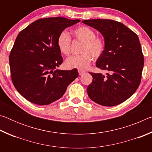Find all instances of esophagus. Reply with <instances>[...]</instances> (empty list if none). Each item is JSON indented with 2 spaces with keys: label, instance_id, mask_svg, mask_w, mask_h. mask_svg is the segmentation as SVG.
Masks as SVG:
<instances>
[{
  "label": "esophagus",
  "instance_id": "esophagus-1",
  "mask_svg": "<svg viewBox=\"0 0 152 152\" xmlns=\"http://www.w3.org/2000/svg\"><path fill=\"white\" fill-rule=\"evenodd\" d=\"M78 73H79V75H82V74L85 73V72L84 70H80V69H78Z\"/></svg>",
  "mask_w": 152,
  "mask_h": 152
}]
</instances>
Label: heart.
Instances as JSON below:
<instances>
[{
  "instance_id": "1",
  "label": "heart",
  "mask_w": 152,
  "mask_h": 152,
  "mask_svg": "<svg viewBox=\"0 0 152 152\" xmlns=\"http://www.w3.org/2000/svg\"><path fill=\"white\" fill-rule=\"evenodd\" d=\"M77 40L83 42L82 46V54L72 56L67 58L65 61L68 68L85 69L93 59L99 58L103 53L105 49L104 40L101 37L96 36L93 29L86 26H80L72 31ZM71 38L68 33L62 31L59 34L57 39L58 48L61 53L69 55L70 52Z\"/></svg>"
}]
</instances>
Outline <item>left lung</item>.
<instances>
[{"instance_id": "obj_1", "label": "left lung", "mask_w": 152, "mask_h": 152, "mask_svg": "<svg viewBox=\"0 0 152 152\" xmlns=\"http://www.w3.org/2000/svg\"><path fill=\"white\" fill-rule=\"evenodd\" d=\"M82 23L101 33L105 42L96 66L108 71L106 76L90 73L92 82L87 87L90 99L106 107L119 104L131 97L140 86L143 55L138 36L120 22L110 19H90Z\"/></svg>"}]
</instances>
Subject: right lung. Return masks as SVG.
<instances>
[{"mask_svg":"<svg viewBox=\"0 0 152 152\" xmlns=\"http://www.w3.org/2000/svg\"><path fill=\"white\" fill-rule=\"evenodd\" d=\"M80 20L64 17L35 20L20 31L9 56L12 82L27 101L47 105L60 99L78 76L77 69H56L63 62L57 45L59 34Z\"/></svg>","mask_w":152,"mask_h":152,"instance_id":"add662e5","label":"right lung"}]
</instances>
